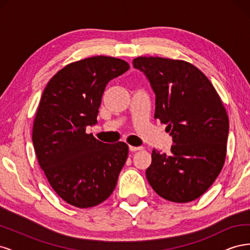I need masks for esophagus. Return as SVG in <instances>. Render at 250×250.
<instances>
[{
    "label": "esophagus",
    "instance_id": "obj_1",
    "mask_svg": "<svg viewBox=\"0 0 250 250\" xmlns=\"http://www.w3.org/2000/svg\"><path fill=\"white\" fill-rule=\"evenodd\" d=\"M143 148L142 147H134V146H129V150L131 151V152H135V151H139V150H142Z\"/></svg>",
    "mask_w": 250,
    "mask_h": 250
}]
</instances>
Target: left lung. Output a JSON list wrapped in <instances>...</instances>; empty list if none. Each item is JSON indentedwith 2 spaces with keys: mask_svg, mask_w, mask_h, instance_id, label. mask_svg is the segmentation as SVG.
Here are the masks:
<instances>
[{
  "mask_svg": "<svg viewBox=\"0 0 250 250\" xmlns=\"http://www.w3.org/2000/svg\"><path fill=\"white\" fill-rule=\"evenodd\" d=\"M132 64L149 80L154 118L168 125L174 143L169 154L153 149L146 170L149 184L169 201L197 199L225 162L229 123L220 97L206 75L184 60L141 56Z\"/></svg>",
  "mask_w": 250,
  "mask_h": 250,
  "instance_id": "left-lung-1",
  "label": "left lung"
}]
</instances>
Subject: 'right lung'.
I'll use <instances>...</instances> for the list:
<instances>
[{
	"label": "right lung",
	"mask_w": 250,
	"mask_h": 250,
	"mask_svg": "<svg viewBox=\"0 0 250 250\" xmlns=\"http://www.w3.org/2000/svg\"><path fill=\"white\" fill-rule=\"evenodd\" d=\"M128 69L119 58H85L57 72L43 90L33 123L34 150L53 190L73 207L106 200L126 163V143L105 144L85 130L97 123L107 83Z\"/></svg>",
	"instance_id": "add662e5"
}]
</instances>
